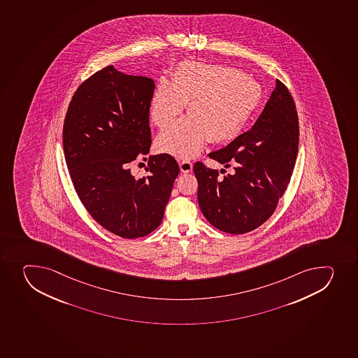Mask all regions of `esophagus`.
I'll return each instance as SVG.
<instances>
[{
	"label": "esophagus",
	"mask_w": 358,
	"mask_h": 358,
	"mask_svg": "<svg viewBox=\"0 0 358 358\" xmlns=\"http://www.w3.org/2000/svg\"><path fill=\"white\" fill-rule=\"evenodd\" d=\"M180 169H181L182 173H188L190 171H192V163L190 161H181L180 162Z\"/></svg>",
	"instance_id": "34e87169"
}]
</instances>
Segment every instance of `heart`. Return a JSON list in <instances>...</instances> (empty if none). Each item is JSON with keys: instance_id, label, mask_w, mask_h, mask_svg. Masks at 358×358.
Here are the masks:
<instances>
[{"instance_id": "heart-1", "label": "heart", "mask_w": 358, "mask_h": 358, "mask_svg": "<svg viewBox=\"0 0 358 358\" xmlns=\"http://www.w3.org/2000/svg\"><path fill=\"white\" fill-rule=\"evenodd\" d=\"M264 93L255 79L223 65L185 62L161 79L149 100V117L164 128L188 103L189 115L156 138V147L178 159H192L206 142L230 141L241 134L262 105Z\"/></svg>"}]
</instances>
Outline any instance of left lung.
<instances>
[{"instance_id": "8db88e82", "label": "left lung", "mask_w": 358, "mask_h": 358, "mask_svg": "<svg viewBox=\"0 0 358 358\" xmlns=\"http://www.w3.org/2000/svg\"><path fill=\"white\" fill-rule=\"evenodd\" d=\"M299 149V119L293 96L276 86L253 127L227 147L210 152L227 170L196 162L199 204L211 225L243 234L265 223L286 192Z\"/></svg>"}]
</instances>
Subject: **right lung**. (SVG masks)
<instances>
[{"label":"right lung","instance_id":"add662e5","mask_svg":"<svg viewBox=\"0 0 358 358\" xmlns=\"http://www.w3.org/2000/svg\"><path fill=\"white\" fill-rule=\"evenodd\" d=\"M152 78L106 66L79 86L69 105L63 147L76 192L101 227L119 237H145L162 222L180 168L166 154L149 156L147 176L129 166L152 145Z\"/></svg>","mask_w":358,"mask_h":358}]
</instances>
